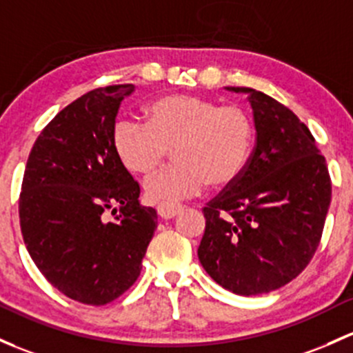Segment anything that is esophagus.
Segmentation results:
<instances>
[{
	"label": "esophagus",
	"mask_w": 353,
	"mask_h": 353,
	"mask_svg": "<svg viewBox=\"0 0 353 353\" xmlns=\"http://www.w3.org/2000/svg\"><path fill=\"white\" fill-rule=\"evenodd\" d=\"M183 211V206L179 205H165V203H161L157 206V214L162 218V220H172L177 214Z\"/></svg>",
	"instance_id": "1"
}]
</instances>
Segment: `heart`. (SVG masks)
<instances>
[{"instance_id": "heart-1", "label": "heart", "mask_w": 353, "mask_h": 353, "mask_svg": "<svg viewBox=\"0 0 353 353\" xmlns=\"http://www.w3.org/2000/svg\"><path fill=\"white\" fill-rule=\"evenodd\" d=\"M150 125L132 118L114 123L111 142L130 172L148 174L174 148L176 164L143 183L150 201L170 203L206 188H225L243 172L252 150L254 127L239 106H220L194 94H172L150 106Z\"/></svg>"}]
</instances>
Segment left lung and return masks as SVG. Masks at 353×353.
<instances>
[{"instance_id":"8db88e82","label":"left lung","mask_w":353,"mask_h":353,"mask_svg":"<svg viewBox=\"0 0 353 353\" xmlns=\"http://www.w3.org/2000/svg\"><path fill=\"white\" fill-rule=\"evenodd\" d=\"M257 143L235 183L203 213L201 265L214 283L240 296L291 283L320 243L332 201L323 155L306 125L279 101L250 88Z\"/></svg>"}]
</instances>
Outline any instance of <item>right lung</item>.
I'll use <instances>...</instances> for the list:
<instances>
[{
	"instance_id": "right-lung-1",
	"label": "right lung",
	"mask_w": 353,
	"mask_h": 353,
	"mask_svg": "<svg viewBox=\"0 0 353 353\" xmlns=\"http://www.w3.org/2000/svg\"><path fill=\"white\" fill-rule=\"evenodd\" d=\"M133 91L92 89L59 111L33 143L21 184L30 257L62 294L92 306L132 288L157 228V211L140 205L139 183L111 142L120 103Z\"/></svg>"
}]
</instances>
